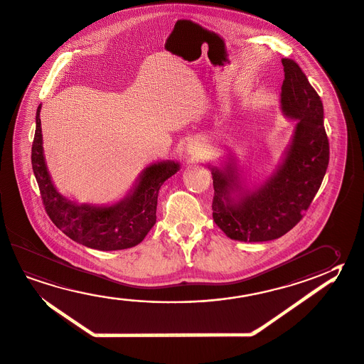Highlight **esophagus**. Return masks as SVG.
Wrapping results in <instances>:
<instances>
[{
	"mask_svg": "<svg viewBox=\"0 0 364 364\" xmlns=\"http://www.w3.org/2000/svg\"><path fill=\"white\" fill-rule=\"evenodd\" d=\"M187 153L188 155L193 158V159H198L203 155V148L201 146V144H198L196 141H191L187 145Z\"/></svg>",
	"mask_w": 364,
	"mask_h": 364,
	"instance_id": "34e87169",
	"label": "esophagus"
}]
</instances>
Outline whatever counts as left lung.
<instances>
[{
	"label": "left lung",
	"mask_w": 364,
	"mask_h": 364,
	"mask_svg": "<svg viewBox=\"0 0 364 364\" xmlns=\"http://www.w3.org/2000/svg\"><path fill=\"white\" fill-rule=\"evenodd\" d=\"M282 63V109L298 119L283 164L264 186L245 192L237 201L230 193L242 186L233 166L224 171L211 168L213 218L232 240L265 242L288 233L302 220L328 166L330 146L320 95L294 60L283 58Z\"/></svg>",
	"instance_id": "obj_1"
}]
</instances>
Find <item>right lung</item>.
Listing matches in <instances>:
<instances>
[{
  "label": "right lung",
  "instance_id": "1",
  "mask_svg": "<svg viewBox=\"0 0 364 364\" xmlns=\"http://www.w3.org/2000/svg\"><path fill=\"white\" fill-rule=\"evenodd\" d=\"M39 113L31 145V166L50 220L68 238L94 250L116 251L139 245L156 222L158 193L166 179L178 171V163L164 161L146 168L134 192L117 205H76L60 195L50 182L44 161Z\"/></svg>",
  "mask_w": 364,
  "mask_h": 364
}]
</instances>
